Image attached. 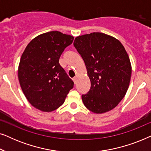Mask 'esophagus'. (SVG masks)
Segmentation results:
<instances>
[{
    "label": "esophagus",
    "mask_w": 151,
    "mask_h": 151,
    "mask_svg": "<svg viewBox=\"0 0 151 151\" xmlns=\"http://www.w3.org/2000/svg\"><path fill=\"white\" fill-rule=\"evenodd\" d=\"M77 78H78L77 76H75V77L73 78V82H75V84H76V82H77Z\"/></svg>",
    "instance_id": "obj_1"
}]
</instances>
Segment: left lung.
Masks as SVG:
<instances>
[{"mask_svg":"<svg viewBox=\"0 0 151 151\" xmlns=\"http://www.w3.org/2000/svg\"><path fill=\"white\" fill-rule=\"evenodd\" d=\"M73 45L85 63L91 88L82 99L95 113L114 109L122 100L131 76L129 57L122 43L103 33L76 37Z\"/></svg>","mask_w":151,"mask_h":151,"instance_id":"obj_1","label":"left lung"}]
</instances>
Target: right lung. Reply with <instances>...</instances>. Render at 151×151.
<instances>
[{"label": "right lung", "instance_id": "add662e5", "mask_svg": "<svg viewBox=\"0 0 151 151\" xmlns=\"http://www.w3.org/2000/svg\"><path fill=\"white\" fill-rule=\"evenodd\" d=\"M70 35L53 31L39 35L29 43L20 58L18 80L26 98L35 108L50 112L65 102L73 82L59 63Z\"/></svg>", "mask_w": 151, "mask_h": 151}]
</instances>
